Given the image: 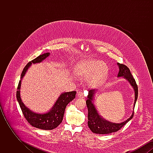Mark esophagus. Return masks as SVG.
<instances>
[{
	"label": "esophagus",
	"instance_id": "1",
	"mask_svg": "<svg viewBox=\"0 0 153 153\" xmlns=\"http://www.w3.org/2000/svg\"><path fill=\"white\" fill-rule=\"evenodd\" d=\"M77 96H78L79 97H80V98L84 97V95L83 91H79V92L77 93Z\"/></svg>",
	"mask_w": 153,
	"mask_h": 153
}]
</instances>
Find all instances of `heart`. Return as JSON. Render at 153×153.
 Returning <instances> with one entry per match:
<instances>
[{"mask_svg":"<svg viewBox=\"0 0 153 153\" xmlns=\"http://www.w3.org/2000/svg\"><path fill=\"white\" fill-rule=\"evenodd\" d=\"M73 72L80 77L87 76L88 84L91 87H97L106 79L108 67L102 61L87 59L81 61L74 66Z\"/></svg>","mask_w":153,"mask_h":153,"instance_id":"b5f03b06","label":"heart"}]
</instances>
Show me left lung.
<instances>
[{
    "label": "left lung",
    "instance_id": "1",
    "mask_svg": "<svg viewBox=\"0 0 153 153\" xmlns=\"http://www.w3.org/2000/svg\"><path fill=\"white\" fill-rule=\"evenodd\" d=\"M119 68V72L118 73L117 77H123L126 80H128L129 82L131 84L132 87L134 88L135 91V102H134V109L136 101L138 99V86L136 83V81L132 76L130 69L125 65L117 63ZM95 91L94 89H91L89 91L88 99L86 101V104L87 105L88 110V124L91 129V130L93 132L96 134H110L112 132H115L119 130L123 126L127 123L129 120L134 117V112L133 111L132 114L130 118H128L127 120L124 121L120 123H114L109 122L102 119L100 117L97 110L94 105L92 100L93 97L95 94Z\"/></svg>",
    "mask_w": 153,
    "mask_h": 153
}]
</instances>
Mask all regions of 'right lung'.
<instances>
[{
    "mask_svg": "<svg viewBox=\"0 0 153 153\" xmlns=\"http://www.w3.org/2000/svg\"><path fill=\"white\" fill-rule=\"evenodd\" d=\"M50 55V53H44L39 56L36 58L30 61L29 62L24 68L22 74L21 80L25 76L30 66L32 64H36L42 62L45 58H47ZM21 80H19L17 91H16V99L19 104L20 107L22 110V113L26 118V120L32 126L39 129L45 130H50L56 128L63 120L64 112L66 107L69 102L73 100L76 97V92L72 91L69 92H64L60 95L57 100L55 102L51 110L48 113L44 114H36L29 108H27L23 103L20 96V87L21 84Z\"/></svg>",
    "mask_w": 153,
    "mask_h": 153,
    "instance_id": "1",
    "label": "right lung"
}]
</instances>
